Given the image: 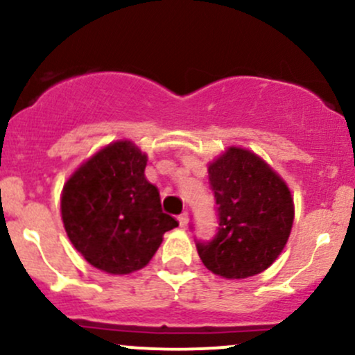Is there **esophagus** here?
I'll return each instance as SVG.
<instances>
[{
    "instance_id": "esophagus-1",
    "label": "esophagus",
    "mask_w": 355,
    "mask_h": 355,
    "mask_svg": "<svg viewBox=\"0 0 355 355\" xmlns=\"http://www.w3.org/2000/svg\"><path fill=\"white\" fill-rule=\"evenodd\" d=\"M178 224H180V227H185V225L189 224V212H182L180 216H178Z\"/></svg>"
}]
</instances>
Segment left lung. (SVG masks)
<instances>
[{"instance_id":"obj_1","label":"left lung","mask_w":355,"mask_h":355,"mask_svg":"<svg viewBox=\"0 0 355 355\" xmlns=\"http://www.w3.org/2000/svg\"><path fill=\"white\" fill-rule=\"evenodd\" d=\"M219 227L212 241H197L204 266L241 279L270 268L285 248L295 207L285 180L264 159L231 146L209 165Z\"/></svg>"}]
</instances>
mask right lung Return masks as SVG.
<instances>
[{
  "label": "right lung",
  "mask_w": 355,
  "mask_h": 355,
  "mask_svg": "<svg viewBox=\"0 0 355 355\" xmlns=\"http://www.w3.org/2000/svg\"><path fill=\"white\" fill-rule=\"evenodd\" d=\"M148 157L131 141H116L73 171L62 190V220L73 248L109 275L150 263L163 234L178 222L162 210L145 177Z\"/></svg>",
  "instance_id": "right-lung-1"
}]
</instances>
